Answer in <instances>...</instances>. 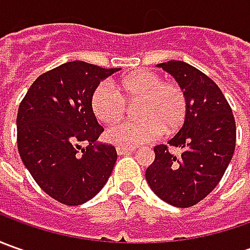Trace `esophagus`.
<instances>
[{
  "instance_id": "esophagus-1",
  "label": "esophagus",
  "mask_w": 250,
  "mask_h": 250,
  "mask_svg": "<svg viewBox=\"0 0 250 250\" xmlns=\"http://www.w3.org/2000/svg\"><path fill=\"white\" fill-rule=\"evenodd\" d=\"M135 150V147H125V146H118L117 147V153L118 154H128V153H130V151H133Z\"/></svg>"
}]
</instances>
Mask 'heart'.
Instances as JSON below:
<instances>
[{
  "label": "heart",
  "instance_id": "b5f03b06",
  "mask_svg": "<svg viewBox=\"0 0 250 250\" xmlns=\"http://www.w3.org/2000/svg\"><path fill=\"white\" fill-rule=\"evenodd\" d=\"M136 100L135 115L139 118L107 130L105 136L111 143L132 147L154 140L161 132L175 133L185 122L189 108L185 89L175 81H163L157 73L149 71L125 75L115 86L99 83L91 93L90 105L97 120L111 125L124 118L126 103Z\"/></svg>",
  "mask_w": 250,
  "mask_h": 250
}]
</instances>
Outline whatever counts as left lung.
I'll return each mask as SVG.
<instances>
[{
    "instance_id": "8db88e82",
    "label": "left lung",
    "mask_w": 250,
    "mask_h": 250,
    "mask_svg": "<svg viewBox=\"0 0 250 250\" xmlns=\"http://www.w3.org/2000/svg\"><path fill=\"white\" fill-rule=\"evenodd\" d=\"M159 66L185 89L189 108L177 135L154 147L146 179L161 200L175 207L195 206L218 185L232 159L235 118L223 91L202 71L175 60ZM169 147L181 153L175 155Z\"/></svg>"
}]
</instances>
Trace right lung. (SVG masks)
Masks as SVG:
<instances>
[{"label": "right lung", "mask_w": 250, "mask_h": 250, "mask_svg": "<svg viewBox=\"0 0 250 250\" xmlns=\"http://www.w3.org/2000/svg\"><path fill=\"white\" fill-rule=\"evenodd\" d=\"M120 68L72 61L40 75L19 104V156L36 184L66 206L94 197L117 161L111 145H97L104 128L90 105L94 87Z\"/></svg>", "instance_id": "1"}]
</instances>
